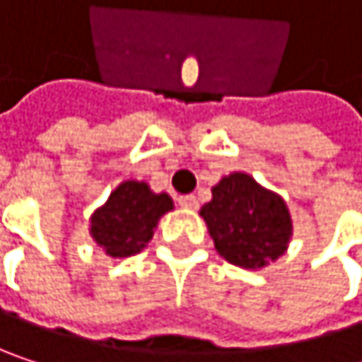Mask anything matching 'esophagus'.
I'll return each mask as SVG.
<instances>
[{
    "mask_svg": "<svg viewBox=\"0 0 362 362\" xmlns=\"http://www.w3.org/2000/svg\"><path fill=\"white\" fill-rule=\"evenodd\" d=\"M178 205L184 207V209H197L199 201H197L194 194H182V197H178Z\"/></svg>",
    "mask_w": 362,
    "mask_h": 362,
    "instance_id": "esophagus-1",
    "label": "esophagus"
}]
</instances>
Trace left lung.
I'll return each instance as SVG.
<instances>
[{
	"mask_svg": "<svg viewBox=\"0 0 362 362\" xmlns=\"http://www.w3.org/2000/svg\"><path fill=\"white\" fill-rule=\"evenodd\" d=\"M216 252L226 262L259 270L287 252L293 222L287 203L245 172H233L211 188L201 207Z\"/></svg>",
	"mask_w": 362,
	"mask_h": 362,
	"instance_id": "1",
	"label": "left lung"
}]
</instances>
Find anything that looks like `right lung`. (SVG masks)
I'll use <instances>...</instances> for the list:
<instances>
[{"mask_svg":"<svg viewBox=\"0 0 362 362\" xmlns=\"http://www.w3.org/2000/svg\"><path fill=\"white\" fill-rule=\"evenodd\" d=\"M174 201L168 192H153L146 182H121L107 203L94 209L90 235L109 257H129L140 253L155 235V228Z\"/></svg>","mask_w":362,"mask_h":362,"instance_id":"obj_1","label":"right lung"}]
</instances>
